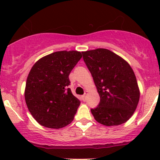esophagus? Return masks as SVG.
<instances>
[{
    "label": "esophagus",
    "instance_id": "obj_1",
    "mask_svg": "<svg viewBox=\"0 0 160 160\" xmlns=\"http://www.w3.org/2000/svg\"><path fill=\"white\" fill-rule=\"evenodd\" d=\"M87 94H88V93H85L84 94H83V96H82V98H83V101H86V100H87Z\"/></svg>",
    "mask_w": 160,
    "mask_h": 160
}]
</instances>
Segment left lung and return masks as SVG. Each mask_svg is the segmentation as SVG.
I'll use <instances>...</instances> for the list:
<instances>
[{
    "label": "left lung",
    "mask_w": 160,
    "mask_h": 160,
    "mask_svg": "<svg viewBox=\"0 0 160 160\" xmlns=\"http://www.w3.org/2000/svg\"><path fill=\"white\" fill-rule=\"evenodd\" d=\"M82 54L100 95L98 107L90 109L95 120L106 126L126 122L135 112L140 97L132 67L108 49L89 50Z\"/></svg>",
    "instance_id": "8db88e82"
}]
</instances>
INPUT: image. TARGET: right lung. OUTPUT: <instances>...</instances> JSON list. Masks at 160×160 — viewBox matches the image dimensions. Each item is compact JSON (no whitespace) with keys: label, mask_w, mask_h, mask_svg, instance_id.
I'll return each mask as SVG.
<instances>
[{"label":"right lung","mask_w":160,"mask_h":160,"mask_svg":"<svg viewBox=\"0 0 160 160\" xmlns=\"http://www.w3.org/2000/svg\"><path fill=\"white\" fill-rule=\"evenodd\" d=\"M82 54L59 51L37 61L28 73L25 98L28 111L38 123L50 128L70 124L80 101L68 88L69 75Z\"/></svg>","instance_id":"right-lung-1"}]
</instances>
